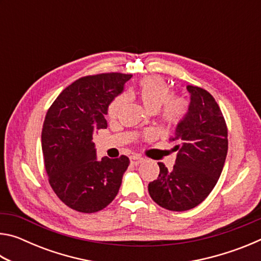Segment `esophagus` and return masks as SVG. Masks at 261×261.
<instances>
[{
    "label": "esophagus",
    "instance_id": "1",
    "mask_svg": "<svg viewBox=\"0 0 261 261\" xmlns=\"http://www.w3.org/2000/svg\"><path fill=\"white\" fill-rule=\"evenodd\" d=\"M144 161V159L141 158V156H138V155H132L131 158H130V162H131V165H139L140 162H143Z\"/></svg>",
    "mask_w": 261,
    "mask_h": 261
}]
</instances>
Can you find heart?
Masks as SVG:
<instances>
[{"label":"heart","instance_id":"heart-1","mask_svg":"<svg viewBox=\"0 0 261 261\" xmlns=\"http://www.w3.org/2000/svg\"><path fill=\"white\" fill-rule=\"evenodd\" d=\"M138 95L143 105L151 112H158L161 118L168 124H178L184 120L189 110V103L187 99L182 96H171L170 87L165 81L159 77H147L141 81ZM125 95H118L109 103L107 109V116L114 120L118 116L121 109L125 103ZM147 138L155 136L154 131L146 132Z\"/></svg>","mask_w":261,"mask_h":261}]
</instances>
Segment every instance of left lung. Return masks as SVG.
Returning a JSON list of instances; mask_svg holds the SVG:
<instances>
[{"mask_svg": "<svg viewBox=\"0 0 261 261\" xmlns=\"http://www.w3.org/2000/svg\"><path fill=\"white\" fill-rule=\"evenodd\" d=\"M187 116L170 141L178 151L173 170L158 162L160 174L148 184L152 199L163 208L183 212L204 201L222 173L228 152V129L222 112L206 90L188 85Z\"/></svg>", "mask_w": 261, "mask_h": 261, "instance_id": "1", "label": "left lung"}]
</instances>
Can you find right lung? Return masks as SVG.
<instances>
[{
  "label": "right lung",
  "instance_id": "1",
  "mask_svg": "<svg viewBox=\"0 0 261 261\" xmlns=\"http://www.w3.org/2000/svg\"><path fill=\"white\" fill-rule=\"evenodd\" d=\"M132 74L86 76L61 92L48 109L41 146L48 180L56 196L77 212L95 213L114 200L130 160H96L93 136L107 129L109 103L122 93Z\"/></svg>",
  "mask_w": 261,
  "mask_h": 261
}]
</instances>
